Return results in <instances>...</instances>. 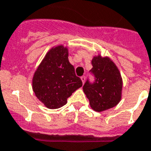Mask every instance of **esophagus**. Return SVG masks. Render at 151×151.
I'll return each instance as SVG.
<instances>
[{
  "label": "esophagus",
  "instance_id": "obj_1",
  "mask_svg": "<svg viewBox=\"0 0 151 151\" xmlns=\"http://www.w3.org/2000/svg\"><path fill=\"white\" fill-rule=\"evenodd\" d=\"M81 79H82V83L84 84V83H85V81H86V77H85V76H82V77H81Z\"/></svg>",
  "mask_w": 151,
  "mask_h": 151
}]
</instances>
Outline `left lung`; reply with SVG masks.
<instances>
[{
  "mask_svg": "<svg viewBox=\"0 0 151 151\" xmlns=\"http://www.w3.org/2000/svg\"><path fill=\"white\" fill-rule=\"evenodd\" d=\"M91 64V72L95 76V82L91 83L87 80L83 86V91L92 109L100 112L120 103L123 82L118 68L108 56H94Z\"/></svg>",
  "mask_w": 151,
  "mask_h": 151,
  "instance_id": "left-lung-1",
  "label": "left lung"
}]
</instances>
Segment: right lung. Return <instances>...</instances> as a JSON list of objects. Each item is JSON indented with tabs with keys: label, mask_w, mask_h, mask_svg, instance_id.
<instances>
[{
	"label": "right lung",
	"mask_w": 151,
	"mask_h": 151,
	"mask_svg": "<svg viewBox=\"0 0 151 151\" xmlns=\"http://www.w3.org/2000/svg\"><path fill=\"white\" fill-rule=\"evenodd\" d=\"M68 56L66 47H53L47 52L33 76L32 88L35 96L49 109L65 105L67 99L82 86Z\"/></svg>",
	"instance_id": "1"
}]
</instances>
